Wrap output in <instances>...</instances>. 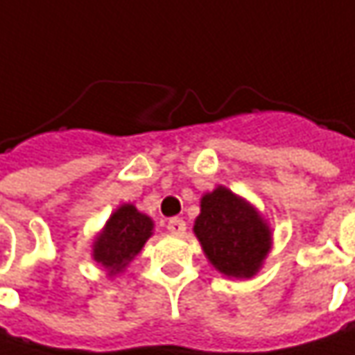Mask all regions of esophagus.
<instances>
[{
  "mask_svg": "<svg viewBox=\"0 0 355 355\" xmlns=\"http://www.w3.org/2000/svg\"><path fill=\"white\" fill-rule=\"evenodd\" d=\"M166 228H168V232H171V234H175V236H182V234L187 232V223H184L182 218H171L168 224H166Z\"/></svg>",
  "mask_w": 355,
  "mask_h": 355,
  "instance_id": "obj_1",
  "label": "esophagus"
}]
</instances>
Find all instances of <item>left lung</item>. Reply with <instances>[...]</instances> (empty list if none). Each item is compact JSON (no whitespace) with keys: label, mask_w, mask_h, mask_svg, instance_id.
<instances>
[{"label":"left lung","mask_w":355,"mask_h":355,"mask_svg":"<svg viewBox=\"0 0 355 355\" xmlns=\"http://www.w3.org/2000/svg\"><path fill=\"white\" fill-rule=\"evenodd\" d=\"M194 234L210 264L228 278H252L272 244V232L248 200L216 187L200 198Z\"/></svg>","instance_id":"1"}]
</instances>
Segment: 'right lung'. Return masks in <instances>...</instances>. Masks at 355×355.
Listing matches in <instances>:
<instances>
[{
  "label": "right lung",
  "mask_w": 355,
  "mask_h": 355,
  "mask_svg": "<svg viewBox=\"0 0 355 355\" xmlns=\"http://www.w3.org/2000/svg\"><path fill=\"white\" fill-rule=\"evenodd\" d=\"M153 228L150 216L139 212L132 205H121L93 242L95 262L109 270V276L123 272L153 236Z\"/></svg>",
  "instance_id": "right-lung-1"
}]
</instances>
